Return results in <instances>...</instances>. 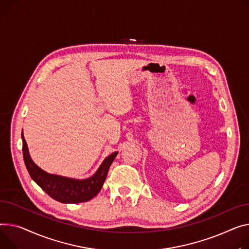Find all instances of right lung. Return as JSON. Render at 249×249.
<instances>
[{
    "mask_svg": "<svg viewBox=\"0 0 249 249\" xmlns=\"http://www.w3.org/2000/svg\"><path fill=\"white\" fill-rule=\"evenodd\" d=\"M23 140V156L27 170L36 183L53 199L62 203H80L91 200L101 190L108 170L118 152H114L104 159L100 167L89 178L75 179L70 177L50 174L32 160L27 142Z\"/></svg>",
    "mask_w": 249,
    "mask_h": 249,
    "instance_id": "add662e5",
    "label": "right lung"
}]
</instances>
